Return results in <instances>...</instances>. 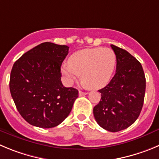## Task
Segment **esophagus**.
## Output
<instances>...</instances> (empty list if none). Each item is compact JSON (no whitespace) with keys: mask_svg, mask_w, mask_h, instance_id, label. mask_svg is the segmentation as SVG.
<instances>
[{"mask_svg":"<svg viewBox=\"0 0 159 159\" xmlns=\"http://www.w3.org/2000/svg\"><path fill=\"white\" fill-rule=\"evenodd\" d=\"M79 96H84V95H86L87 93H85V92H82V91H79Z\"/></svg>","mask_w":159,"mask_h":159,"instance_id":"obj_1","label":"esophagus"}]
</instances>
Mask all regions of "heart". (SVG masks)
<instances>
[{
	"label": "heart",
	"mask_w": 159,
	"mask_h": 159,
	"mask_svg": "<svg viewBox=\"0 0 159 159\" xmlns=\"http://www.w3.org/2000/svg\"><path fill=\"white\" fill-rule=\"evenodd\" d=\"M117 58L115 52L108 48H84L73 53L69 63L63 64L62 74L69 84L81 76L84 86L99 89L110 82L115 72Z\"/></svg>",
	"instance_id": "1"
}]
</instances>
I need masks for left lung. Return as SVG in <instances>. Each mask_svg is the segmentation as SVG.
Returning a JSON list of instances; mask_svg holds the SVG:
<instances>
[{"label":"left lung","instance_id":"left-lung-1","mask_svg":"<svg viewBox=\"0 0 159 159\" xmlns=\"http://www.w3.org/2000/svg\"><path fill=\"white\" fill-rule=\"evenodd\" d=\"M111 46L116 55V72L109 84L99 90L101 100L93 108V115L102 128L115 133L129 127L140 115L146 79L141 63L134 56Z\"/></svg>","mask_w":159,"mask_h":159}]
</instances>
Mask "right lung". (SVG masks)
Masks as SVG:
<instances>
[{
  "label": "right lung",
  "instance_id": "obj_1",
  "mask_svg": "<svg viewBox=\"0 0 159 159\" xmlns=\"http://www.w3.org/2000/svg\"><path fill=\"white\" fill-rule=\"evenodd\" d=\"M69 47L44 42L26 52L12 66L9 88L16 108L32 125L57 126L70 113L78 91L61 81Z\"/></svg>",
  "mask_w": 159,
  "mask_h": 159
}]
</instances>
